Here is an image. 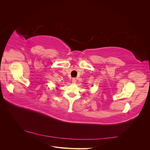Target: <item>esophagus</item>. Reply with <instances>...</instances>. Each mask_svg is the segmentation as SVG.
<instances>
[{
	"mask_svg": "<svg viewBox=\"0 0 150 150\" xmlns=\"http://www.w3.org/2000/svg\"><path fill=\"white\" fill-rule=\"evenodd\" d=\"M72 84H75L76 83V78H72Z\"/></svg>",
	"mask_w": 150,
	"mask_h": 150,
	"instance_id": "1",
	"label": "esophagus"
}]
</instances>
